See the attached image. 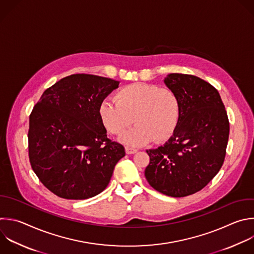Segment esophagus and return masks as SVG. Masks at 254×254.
Here are the masks:
<instances>
[{"label": "esophagus", "instance_id": "obj_1", "mask_svg": "<svg viewBox=\"0 0 254 254\" xmlns=\"http://www.w3.org/2000/svg\"><path fill=\"white\" fill-rule=\"evenodd\" d=\"M137 150L136 149H134V148H131V147H128V146H126V152L127 153V154H133V153H135Z\"/></svg>", "mask_w": 254, "mask_h": 254}]
</instances>
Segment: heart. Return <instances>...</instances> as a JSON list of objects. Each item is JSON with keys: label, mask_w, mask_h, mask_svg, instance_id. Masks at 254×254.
Here are the masks:
<instances>
[{"label": "heart", "mask_w": 254, "mask_h": 254, "mask_svg": "<svg viewBox=\"0 0 254 254\" xmlns=\"http://www.w3.org/2000/svg\"><path fill=\"white\" fill-rule=\"evenodd\" d=\"M99 117L115 135L122 134L134 122L136 125L122 135L121 141L142 146L173 136L181 119V103L171 89L134 82L120 89L115 101L104 100L99 106Z\"/></svg>", "instance_id": "b5f03b06"}]
</instances>
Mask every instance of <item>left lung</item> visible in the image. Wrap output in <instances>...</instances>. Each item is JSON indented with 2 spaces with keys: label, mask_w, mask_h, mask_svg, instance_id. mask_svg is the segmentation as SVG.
<instances>
[{
  "label": "left lung",
  "mask_w": 254,
  "mask_h": 254,
  "mask_svg": "<svg viewBox=\"0 0 254 254\" xmlns=\"http://www.w3.org/2000/svg\"><path fill=\"white\" fill-rule=\"evenodd\" d=\"M181 103L177 130L163 145L147 149L144 176L151 188L173 197L202 190L221 168L229 122L219 93L198 76L170 73L164 78Z\"/></svg>",
  "instance_id": "1"
}]
</instances>
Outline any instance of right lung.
Instances as JSON below:
<instances>
[{
    "instance_id": "1",
    "label": "right lung",
    "mask_w": 254,
    "mask_h": 254,
    "mask_svg": "<svg viewBox=\"0 0 254 254\" xmlns=\"http://www.w3.org/2000/svg\"><path fill=\"white\" fill-rule=\"evenodd\" d=\"M120 81L70 74L47 89L30 115L29 158L41 183L65 199H87L109 185L125 147L107 136L100 104Z\"/></svg>"
}]
</instances>
